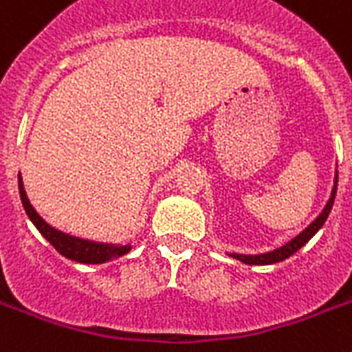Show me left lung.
I'll return each instance as SVG.
<instances>
[{"mask_svg": "<svg viewBox=\"0 0 352 352\" xmlns=\"http://www.w3.org/2000/svg\"><path fill=\"white\" fill-rule=\"evenodd\" d=\"M336 184H338V173H336V177H334V188L333 191H331V199L329 202L325 204L324 211L320 213L318 217H316L315 221L311 222L307 228H305L302 233H300L298 236H295L293 241L287 242L285 245H282V248H278V250L275 251H270V253H262V255H231L233 258L241 260V262H244V264H250V265H267V264H276V262H282V260L289 258L293 253H296V251L302 248V245H305L307 242H309V239L313 235H315L316 231L324 226V222L327 221V217H329L331 213V208H333V202H334V197H336Z\"/></svg>", "mask_w": 352, "mask_h": 352, "instance_id": "1", "label": "left lung"}]
</instances>
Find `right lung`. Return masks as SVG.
<instances>
[{"mask_svg":"<svg viewBox=\"0 0 352 352\" xmlns=\"http://www.w3.org/2000/svg\"><path fill=\"white\" fill-rule=\"evenodd\" d=\"M19 184V197H21L23 208L27 211L28 219L34 222L39 233H41L45 239H47L50 244L56 248L63 256H67L70 260H76V262H81V264H102V262H108L111 258H117V256L126 255L130 251V245H113V244H99V242H90L82 241V239H77V236L67 235V233H61V231L54 230L52 226H48L47 222L43 221L41 217L37 215V211L34 210L30 201H28L27 193H25V188H23L21 175L18 177Z\"/></svg>","mask_w":352,"mask_h":352,"instance_id":"add662e5","label":"right lung"}]
</instances>
